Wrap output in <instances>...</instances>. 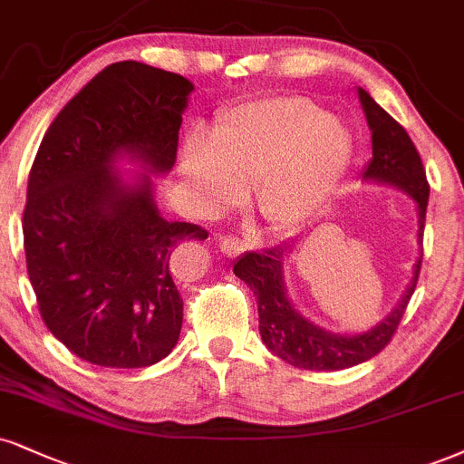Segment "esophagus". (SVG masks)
<instances>
[{
  "instance_id": "34e87169",
  "label": "esophagus",
  "mask_w": 464,
  "mask_h": 464,
  "mask_svg": "<svg viewBox=\"0 0 464 464\" xmlns=\"http://www.w3.org/2000/svg\"><path fill=\"white\" fill-rule=\"evenodd\" d=\"M219 249L226 256H230V258H234V256H241L243 254L245 245L241 241H237V238H232V237H223L221 241H219Z\"/></svg>"
}]
</instances>
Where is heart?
<instances>
[{"instance_id": "heart-1", "label": "heart", "mask_w": 464, "mask_h": 464, "mask_svg": "<svg viewBox=\"0 0 464 464\" xmlns=\"http://www.w3.org/2000/svg\"><path fill=\"white\" fill-rule=\"evenodd\" d=\"M351 157V133L318 102L265 96L226 107L210 137L188 135L180 180L193 208L208 217L226 213L251 187L266 226L285 232L327 206Z\"/></svg>"}]
</instances>
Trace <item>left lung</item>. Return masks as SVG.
Segmentation results:
<instances>
[{"label": "left lung", "instance_id": "8db88e82", "mask_svg": "<svg viewBox=\"0 0 464 464\" xmlns=\"http://www.w3.org/2000/svg\"><path fill=\"white\" fill-rule=\"evenodd\" d=\"M359 102L372 130V159L359 179L362 182L396 187L407 193L417 208V245L424 237L428 187L424 165L407 130L393 120L363 88H357ZM295 249V241L265 249L249 251L234 262V276L254 290L258 301L260 337L265 346L285 363L303 370L334 372L359 365L379 354L396 334L402 314L415 293L420 277L421 256L413 265V277L398 305L381 323L359 334H335L296 310L285 285L284 266Z\"/></svg>", "mask_w": 464, "mask_h": 464}]
</instances>
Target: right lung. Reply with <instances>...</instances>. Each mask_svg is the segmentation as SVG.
Returning a JSON list of instances; mask_svg holds the SVG:
<instances>
[{"instance_id": "1", "label": "right lung", "mask_w": 464, "mask_h": 464, "mask_svg": "<svg viewBox=\"0 0 464 464\" xmlns=\"http://www.w3.org/2000/svg\"><path fill=\"white\" fill-rule=\"evenodd\" d=\"M193 90L141 62L110 64L57 113L34 159L27 276L44 324L88 363L146 368L179 342L176 258L208 234L165 219L152 176L174 168Z\"/></svg>"}]
</instances>
